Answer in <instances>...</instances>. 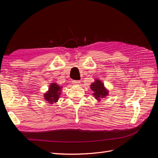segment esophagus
<instances>
[{
    "label": "esophagus",
    "instance_id": "1",
    "mask_svg": "<svg viewBox=\"0 0 158 158\" xmlns=\"http://www.w3.org/2000/svg\"><path fill=\"white\" fill-rule=\"evenodd\" d=\"M73 83L74 84V85H80V81H77V80H74Z\"/></svg>",
    "mask_w": 158,
    "mask_h": 158
}]
</instances>
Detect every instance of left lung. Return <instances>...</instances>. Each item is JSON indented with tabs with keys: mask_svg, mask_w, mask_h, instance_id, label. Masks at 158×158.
Masks as SVG:
<instances>
[{
	"mask_svg": "<svg viewBox=\"0 0 158 158\" xmlns=\"http://www.w3.org/2000/svg\"><path fill=\"white\" fill-rule=\"evenodd\" d=\"M90 88L94 92L93 95L98 102H101L102 99L106 98L109 95V90L105 87L102 80L99 79H95L94 82L91 84Z\"/></svg>",
	"mask_w": 158,
	"mask_h": 158,
	"instance_id": "obj_1",
	"label": "left lung"
}]
</instances>
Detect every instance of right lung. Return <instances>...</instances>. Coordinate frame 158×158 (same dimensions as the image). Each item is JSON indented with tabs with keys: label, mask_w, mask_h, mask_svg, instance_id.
Wrapping results in <instances>:
<instances>
[{
	"label": "right lung",
	"mask_w": 158,
	"mask_h": 158,
	"mask_svg": "<svg viewBox=\"0 0 158 158\" xmlns=\"http://www.w3.org/2000/svg\"><path fill=\"white\" fill-rule=\"evenodd\" d=\"M62 88H63V86H60L56 82L51 83L49 86V89L44 95V99L49 104L57 102L60 98Z\"/></svg>",
	"instance_id": "1"
}]
</instances>
